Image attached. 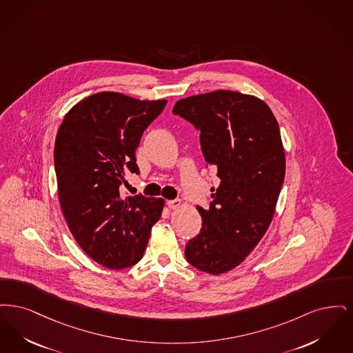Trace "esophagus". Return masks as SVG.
Wrapping results in <instances>:
<instances>
[{
	"instance_id": "obj_1",
	"label": "esophagus",
	"mask_w": 353,
	"mask_h": 353,
	"mask_svg": "<svg viewBox=\"0 0 353 353\" xmlns=\"http://www.w3.org/2000/svg\"><path fill=\"white\" fill-rule=\"evenodd\" d=\"M181 204H182V201L179 199L168 200V207L170 210H176L181 207Z\"/></svg>"
}]
</instances>
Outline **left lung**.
Wrapping results in <instances>:
<instances>
[{"mask_svg":"<svg viewBox=\"0 0 353 353\" xmlns=\"http://www.w3.org/2000/svg\"><path fill=\"white\" fill-rule=\"evenodd\" d=\"M172 113L199 130L205 166L220 179L210 208L198 205L201 230L184 250L194 268L217 276L245 260L270 225L285 179L279 126L262 100L233 91L185 97Z\"/></svg>","mask_w":353,"mask_h":353,"instance_id":"obj_1","label":"left lung"}]
</instances>
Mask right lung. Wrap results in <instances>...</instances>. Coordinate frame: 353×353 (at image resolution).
Masks as SVG:
<instances>
[{
    "mask_svg": "<svg viewBox=\"0 0 353 353\" xmlns=\"http://www.w3.org/2000/svg\"><path fill=\"white\" fill-rule=\"evenodd\" d=\"M166 100H137L100 92L64 117L54 149L61 211L80 248L109 269L142 259L163 199L123 196L125 172L139 174L136 149Z\"/></svg>",
    "mask_w": 353,
    "mask_h": 353,
    "instance_id": "right-lung-1",
    "label": "right lung"
}]
</instances>
